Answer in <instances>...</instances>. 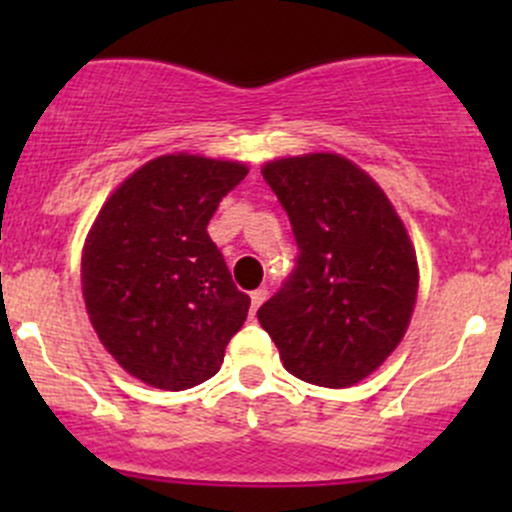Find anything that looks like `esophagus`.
I'll list each match as a JSON object with an SVG mask.
<instances>
[{
  "label": "esophagus",
  "instance_id": "1",
  "mask_svg": "<svg viewBox=\"0 0 512 512\" xmlns=\"http://www.w3.org/2000/svg\"><path fill=\"white\" fill-rule=\"evenodd\" d=\"M250 299H252V312H257V309H260V304L267 299V289L265 287L255 289V292L250 294Z\"/></svg>",
  "mask_w": 512,
  "mask_h": 512
}]
</instances>
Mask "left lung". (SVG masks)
<instances>
[{
  "instance_id": "obj_1",
  "label": "left lung",
  "mask_w": 512,
  "mask_h": 512,
  "mask_svg": "<svg viewBox=\"0 0 512 512\" xmlns=\"http://www.w3.org/2000/svg\"><path fill=\"white\" fill-rule=\"evenodd\" d=\"M262 178L299 255L257 319L289 374L347 389L404 339L418 292L414 245L384 190L337 153L272 160Z\"/></svg>"
}]
</instances>
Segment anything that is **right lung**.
<instances>
[{"mask_svg":"<svg viewBox=\"0 0 512 512\" xmlns=\"http://www.w3.org/2000/svg\"><path fill=\"white\" fill-rule=\"evenodd\" d=\"M247 175L235 160H148L106 200L84 245L86 312L131 376L183 391L218 374L250 297L208 235L220 200Z\"/></svg>","mask_w":512,"mask_h":512,"instance_id":"obj_1","label":"right lung"}]
</instances>
